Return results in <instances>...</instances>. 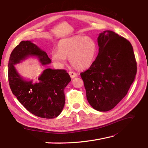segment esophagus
I'll return each instance as SVG.
<instances>
[{"label":"esophagus","mask_w":148,"mask_h":148,"mask_svg":"<svg viewBox=\"0 0 148 148\" xmlns=\"http://www.w3.org/2000/svg\"><path fill=\"white\" fill-rule=\"evenodd\" d=\"M69 75H70L71 78H74V77H76L77 76V74L74 72L70 71V72H69Z\"/></svg>","instance_id":"esophagus-1"}]
</instances>
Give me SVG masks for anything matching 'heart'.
<instances>
[{
	"label": "heart",
	"instance_id": "1",
	"mask_svg": "<svg viewBox=\"0 0 148 148\" xmlns=\"http://www.w3.org/2000/svg\"><path fill=\"white\" fill-rule=\"evenodd\" d=\"M97 53V45L94 39L76 35L60 40L58 51L51 54V60L56 65L62 66L69 58L71 64L80 70L88 68L94 63Z\"/></svg>",
	"mask_w": 148,
	"mask_h": 148
}]
</instances>
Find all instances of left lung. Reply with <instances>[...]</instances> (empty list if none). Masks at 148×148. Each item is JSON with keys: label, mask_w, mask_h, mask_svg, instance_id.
I'll return each mask as SVG.
<instances>
[{"label": "left lung", "mask_w": 148, "mask_h": 148, "mask_svg": "<svg viewBox=\"0 0 148 148\" xmlns=\"http://www.w3.org/2000/svg\"><path fill=\"white\" fill-rule=\"evenodd\" d=\"M97 43V58L80 75L90 105L97 111L107 112L128 93L137 74V62L131 43L114 31L101 33Z\"/></svg>", "instance_id": "left-lung-1"}]
</instances>
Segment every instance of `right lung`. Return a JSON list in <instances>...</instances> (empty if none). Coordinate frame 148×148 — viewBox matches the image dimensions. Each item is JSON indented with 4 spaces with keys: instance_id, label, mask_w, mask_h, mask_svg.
<instances>
[{
    "instance_id": "1",
    "label": "right lung",
    "mask_w": 148,
    "mask_h": 148,
    "mask_svg": "<svg viewBox=\"0 0 148 148\" xmlns=\"http://www.w3.org/2000/svg\"><path fill=\"white\" fill-rule=\"evenodd\" d=\"M29 56H36L42 65L51 62L47 53L31 41H22L11 52L8 63V80L13 94L26 110L37 117L53 119L58 116L64 107V90L71 82L63 69H47L38 82L26 81L14 65Z\"/></svg>"
}]
</instances>
